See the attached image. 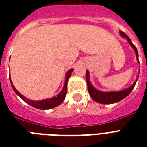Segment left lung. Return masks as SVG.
<instances>
[{
  "label": "left lung",
  "instance_id": "8db88e82",
  "mask_svg": "<svg viewBox=\"0 0 147 147\" xmlns=\"http://www.w3.org/2000/svg\"><path fill=\"white\" fill-rule=\"evenodd\" d=\"M120 34L121 36L123 38L127 39L128 42L130 43V45L132 47L136 54V57H137V60L139 62V59H138V53H137V48L135 47V46L133 44L132 41L130 40V39L126 35L125 33H123L122 31H120ZM90 75L89 71L87 70L86 71V80H87V85L88 89V93L91 98L98 103L100 104H104V105H110V104H114V103H117L120 101V100H123V98H125L126 97H127L129 94H130V92H132V90L134 89L137 81L138 79L139 76H137V79L135 81L134 84H133L130 87L126 88V89L121 90V91H116V92H102L100 90L96 89L92 85V84L90 82L89 79Z\"/></svg>",
  "mask_w": 147,
  "mask_h": 147
}]
</instances>
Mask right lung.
<instances>
[{
	"instance_id": "obj_1",
	"label": "right lung",
	"mask_w": 147,
	"mask_h": 147,
	"mask_svg": "<svg viewBox=\"0 0 147 147\" xmlns=\"http://www.w3.org/2000/svg\"><path fill=\"white\" fill-rule=\"evenodd\" d=\"M74 69H69V71H67L66 75H65V84L64 86H63V88L60 92L59 94H58L56 96H54L51 98H48V99H45V100H30V99H28V98H25L24 95H22L18 91H17L15 87L13 86L12 83V81H11V78H10V83H11V85H12V88L14 92L16 94L21 98L22 100L25 101L26 103H27L28 105H31L32 107H35V108H37V109L40 110H48L51 109V108H53V107H57L59 105L62 104V102L65 100V95H66V92H67V84H68V81H69L70 76H71V72L73 71Z\"/></svg>"
}]
</instances>
